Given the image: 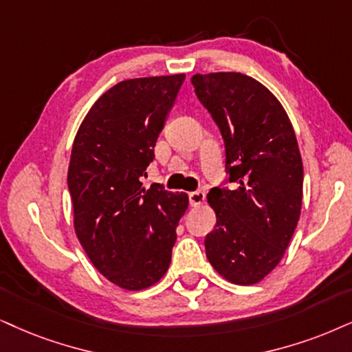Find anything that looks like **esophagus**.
<instances>
[{"label":"esophagus","instance_id":"34e87169","mask_svg":"<svg viewBox=\"0 0 352 352\" xmlns=\"http://www.w3.org/2000/svg\"><path fill=\"white\" fill-rule=\"evenodd\" d=\"M188 199H190V204L193 208L201 206V204L204 203V191H201V190L191 191V193H188Z\"/></svg>","mask_w":352,"mask_h":352}]
</instances>
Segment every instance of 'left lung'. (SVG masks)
Segmentation results:
<instances>
[{
    "label": "left lung",
    "mask_w": 352,
    "mask_h": 352,
    "mask_svg": "<svg viewBox=\"0 0 352 352\" xmlns=\"http://www.w3.org/2000/svg\"><path fill=\"white\" fill-rule=\"evenodd\" d=\"M224 140L226 172L237 188H211L216 226L204 239L209 263L234 284L260 283L278 266L302 208L304 167L286 110L242 73L191 78Z\"/></svg>",
    "instance_id": "obj_1"
}]
</instances>
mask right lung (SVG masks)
Here are the masks:
<instances>
[{
	"label": "right lung",
	"mask_w": 352,
	"mask_h": 352,
	"mask_svg": "<svg viewBox=\"0 0 352 352\" xmlns=\"http://www.w3.org/2000/svg\"><path fill=\"white\" fill-rule=\"evenodd\" d=\"M185 74L126 79L102 94L74 138L68 168L74 230L110 283L141 291L166 274L186 193L141 177Z\"/></svg>",
	"instance_id": "obj_1"
}]
</instances>
